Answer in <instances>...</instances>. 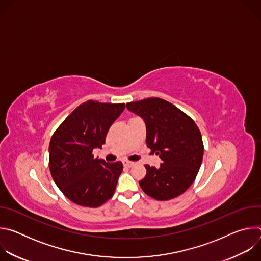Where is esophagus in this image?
<instances>
[{"mask_svg": "<svg viewBox=\"0 0 261 261\" xmlns=\"http://www.w3.org/2000/svg\"><path fill=\"white\" fill-rule=\"evenodd\" d=\"M123 164H124V166H126V167H131L134 163H133V162H131V161L124 160V161H123Z\"/></svg>", "mask_w": 261, "mask_h": 261, "instance_id": "1", "label": "esophagus"}]
</instances>
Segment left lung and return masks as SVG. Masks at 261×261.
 <instances>
[{
    "mask_svg": "<svg viewBox=\"0 0 261 261\" xmlns=\"http://www.w3.org/2000/svg\"><path fill=\"white\" fill-rule=\"evenodd\" d=\"M127 108L144 120L146 146L163 161L159 168L144 165L141 189L157 200L179 196L195 180L202 162L200 130L188 115L161 98L129 102Z\"/></svg>",
    "mask_w": 261,
    "mask_h": 261,
    "instance_id": "obj_1",
    "label": "left lung"
}]
</instances>
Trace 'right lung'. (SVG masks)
<instances>
[{
    "mask_svg": "<svg viewBox=\"0 0 261 261\" xmlns=\"http://www.w3.org/2000/svg\"><path fill=\"white\" fill-rule=\"evenodd\" d=\"M125 103L89 100L63 121L49 142V170L62 193L72 202L98 207L113 197L123 171L121 161L95 159L109 127L119 118Z\"/></svg>",
    "mask_w": 261,
    "mask_h": 261,
    "instance_id": "add662e5",
    "label": "right lung"
}]
</instances>
